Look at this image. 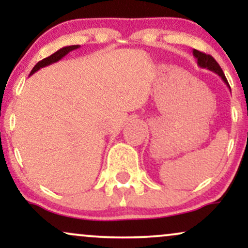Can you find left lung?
I'll return each mask as SVG.
<instances>
[{"label":"left lung","mask_w":248,"mask_h":248,"mask_svg":"<svg viewBox=\"0 0 248 248\" xmlns=\"http://www.w3.org/2000/svg\"><path fill=\"white\" fill-rule=\"evenodd\" d=\"M192 55L196 59H197V65L199 67H202V69L210 70V71H212V72H215L216 75H218L221 79H223V81L225 82V84L227 85V87L230 88V91H231V87H230L229 82H227V79L224 75L223 70L220 69L219 64L215 61V58H213L212 56L206 55V53L201 52V51H198V50H193Z\"/></svg>","instance_id":"8db88e82"}]
</instances>
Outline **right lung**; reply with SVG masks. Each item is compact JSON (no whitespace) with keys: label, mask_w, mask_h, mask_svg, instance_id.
Masks as SVG:
<instances>
[{"label":"right lung","mask_w":248,"mask_h":248,"mask_svg":"<svg viewBox=\"0 0 248 248\" xmlns=\"http://www.w3.org/2000/svg\"><path fill=\"white\" fill-rule=\"evenodd\" d=\"M79 47H80V45H70V46L62 47V49H59L58 51H56V52L52 53V55H51V56L46 57V58H44V59H43V61L37 62V64L35 65V67H33V69L31 70L30 76L33 75V73L37 72V71H38V70H41L42 67L49 66V65L53 64V62H57L58 61H61L62 57L66 56L67 53L71 52V51L79 49Z\"/></svg>","instance_id":"add662e5"}]
</instances>
